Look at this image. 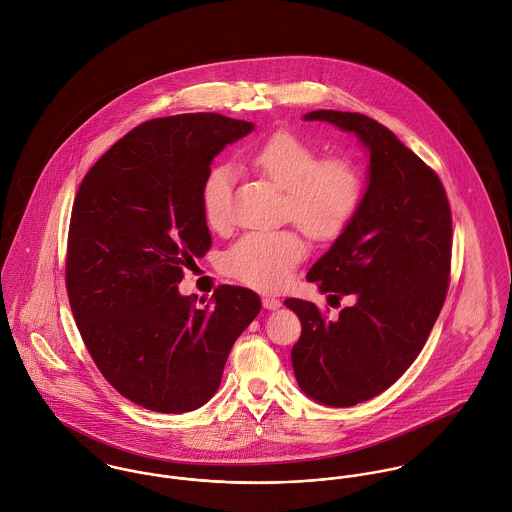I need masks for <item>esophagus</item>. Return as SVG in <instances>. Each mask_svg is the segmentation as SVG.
<instances>
[{
	"mask_svg": "<svg viewBox=\"0 0 512 512\" xmlns=\"http://www.w3.org/2000/svg\"><path fill=\"white\" fill-rule=\"evenodd\" d=\"M262 305H264V309L276 311V309L282 307V301H280L278 297H264V299H262Z\"/></svg>",
	"mask_w": 512,
	"mask_h": 512,
	"instance_id": "obj_1",
	"label": "esophagus"
}]
</instances>
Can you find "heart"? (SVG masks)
I'll return each mask as SVG.
<instances>
[{
    "label": "heart",
    "instance_id": "obj_1",
    "mask_svg": "<svg viewBox=\"0 0 512 512\" xmlns=\"http://www.w3.org/2000/svg\"><path fill=\"white\" fill-rule=\"evenodd\" d=\"M252 165L286 191V211L309 236L333 238L355 219L365 185L357 165L319 153L290 132H278L250 155ZM234 171L215 165L201 185V203L211 228H222L232 211ZM305 246L292 230L250 232L224 256L222 270L262 292H276L292 278Z\"/></svg>",
    "mask_w": 512,
    "mask_h": 512
}]
</instances>
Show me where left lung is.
<instances>
[{"instance_id": "8db88e82", "label": "left lung", "mask_w": 512, "mask_h": 512, "mask_svg": "<svg viewBox=\"0 0 512 512\" xmlns=\"http://www.w3.org/2000/svg\"><path fill=\"white\" fill-rule=\"evenodd\" d=\"M303 120L355 134L368 153L355 219L307 272L319 292L357 301L335 321L311 301H284L301 321L292 349L299 388L319 404L349 408L392 386L424 349L447 293L451 211L438 175L386 126L339 110Z\"/></svg>"}]
</instances>
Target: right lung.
Wrapping results in <instances>:
<instances>
[{
    "label": "right lung",
    "instance_id": "add662e5",
    "mask_svg": "<svg viewBox=\"0 0 512 512\" xmlns=\"http://www.w3.org/2000/svg\"><path fill=\"white\" fill-rule=\"evenodd\" d=\"M252 130L207 112L149 120L110 147L76 193L67 252L74 321L104 378L147 410L207 404L234 341L260 313L258 293L246 288L220 286L207 305L177 288L211 248L203 179Z\"/></svg>",
    "mask_w": 512,
    "mask_h": 512
}]
</instances>
